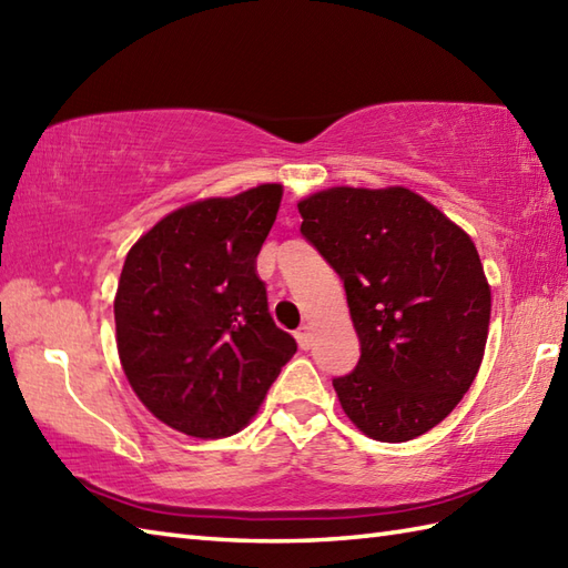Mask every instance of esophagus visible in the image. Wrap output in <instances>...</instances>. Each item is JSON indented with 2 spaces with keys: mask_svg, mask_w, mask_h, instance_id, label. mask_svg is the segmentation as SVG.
<instances>
[{
  "mask_svg": "<svg viewBox=\"0 0 568 568\" xmlns=\"http://www.w3.org/2000/svg\"><path fill=\"white\" fill-rule=\"evenodd\" d=\"M295 339H297L300 348H303V352H307V348L312 346V334H310V327H307V324H305V327H300V329L295 332Z\"/></svg>",
  "mask_w": 568,
  "mask_h": 568,
  "instance_id": "34e87169",
  "label": "esophagus"
}]
</instances>
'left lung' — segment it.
Returning <instances> with one entry per match:
<instances>
[{"instance_id": "obj_1", "label": "left lung", "mask_w": 568, "mask_h": 568, "mask_svg": "<svg viewBox=\"0 0 568 568\" xmlns=\"http://www.w3.org/2000/svg\"><path fill=\"white\" fill-rule=\"evenodd\" d=\"M303 234L342 277L361 342L334 378L346 417L378 442L437 427L474 383L490 287L474 241L407 187H332L297 204Z\"/></svg>"}]
</instances>
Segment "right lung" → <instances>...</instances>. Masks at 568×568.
I'll use <instances>...</instances> for the list:
<instances>
[{
	"mask_svg": "<svg viewBox=\"0 0 568 568\" xmlns=\"http://www.w3.org/2000/svg\"><path fill=\"white\" fill-rule=\"evenodd\" d=\"M281 197V185H258L192 202L124 261L114 297L122 368L139 400L190 437L236 434L297 352L256 273Z\"/></svg>",
	"mask_w": 568,
	"mask_h": 568,
	"instance_id": "right-lung-1",
	"label": "right lung"
}]
</instances>
